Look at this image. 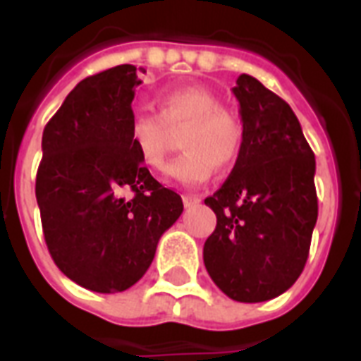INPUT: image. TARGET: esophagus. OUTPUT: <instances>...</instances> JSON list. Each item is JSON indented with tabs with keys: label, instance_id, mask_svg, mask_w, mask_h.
Masks as SVG:
<instances>
[{
	"label": "esophagus",
	"instance_id": "esophagus-1",
	"mask_svg": "<svg viewBox=\"0 0 361 361\" xmlns=\"http://www.w3.org/2000/svg\"><path fill=\"white\" fill-rule=\"evenodd\" d=\"M183 204H185V208H192V206L200 204V197L198 195H183Z\"/></svg>",
	"mask_w": 361,
	"mask_h": 361
}]
</instances>
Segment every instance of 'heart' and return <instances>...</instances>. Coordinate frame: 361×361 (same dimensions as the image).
<instances>
[{
  "instance_id": "heart-1",
  "label": "heart",
  "mask_w": 361,
  "mask_h": 361,
  "mask_svg": "<svg viewBox=\"0 0 361 361\" xmlns=\"http://www.w3.org/2000/svg\"><path fill=\"white\" fill-rule=\"evenodd\" d=\"M161 116L138 112L130 120L129 135L138 157L147 169L163 170L169 152L170 129H183L185 152L169 166L172 180L198 185L215 172L228 170L240 161L245 144V127L240 116L221 106V99L202 86H183L163 93Z\"/></svg>"
}]
</instances>
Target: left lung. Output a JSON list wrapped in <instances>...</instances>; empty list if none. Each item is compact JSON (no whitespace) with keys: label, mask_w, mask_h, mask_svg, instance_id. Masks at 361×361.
Here are the masks:
<instances>
[{"label":"left lung","mask_w":361,"mask_h":361,"mask_svg":"<svg viewBox=\"0 0 361 361\" xmlns=\"http://www.w3.org/2000/svg\"><path fill=\"white\" fill-rule=\"evenodd\" d=\"M232 92L245 144L228 180L204 200L217 215L204 264L226 296L257 303L288 290L307 262L319 217L314 153L290 106L257 78L240 75Z\"/></svg>","instance_id":"left-lung-1"}]
</instances>
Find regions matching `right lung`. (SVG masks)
<instances>
[{
    "label": "right lung",
    "instance_id": "add662e5",
    "mask_svg": "<svg viewBox=\"0 0 361 361\" xmlns=\"http://www.w3.org/2000/svg\"><path fill=\"white\" fill-rule=\"evenodd\" d=\"M142 80L118 65L76 84L42 133L35 197L54 262L87 290L123 292L146 274L183 212L138 157L129 127Z\"/></svg>",
    "mask_w": 361,
    "mask_h": 361
}]
</instances>
